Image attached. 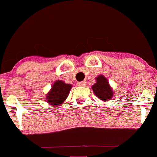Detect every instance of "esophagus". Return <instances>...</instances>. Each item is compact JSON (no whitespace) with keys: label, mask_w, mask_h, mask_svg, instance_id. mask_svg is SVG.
I'll return each mask as SVG.
<instances>
[{"label":"esophagus","mask_w":157,"mask_h":157,"mask_svg":"<svg viewBox=\"0 0 157 157\" xmlns=\"http://www.w3.org/2000/svg\"><path fill=\"white\" fill-rule=\"evenodd\" d=\"M86 84V81H82V82H78L77 83V85L79 86H85Z\"/></svg>","instance_id":"34e87169"}]
</instances>
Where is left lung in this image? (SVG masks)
Instances as JSON below:
<instances>
[{"mask_svg":"<svg viewBox=\"0 0 157 157\" xmlns=\"http://www.w3.org/2000/svg\"><path fill=\"white\" fill-rule=\"evenodd\" d=\"M96 83L92 86V90L96 97L102 101L109 100L113 97V91L110 87L107 79L103 75H100L96 78Z\"/></svg>","mask_w":157,"mask_h":157,"instance_id":"obj_1","label":"left lung"}]
</instances>
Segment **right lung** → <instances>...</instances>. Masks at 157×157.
I'll use <instances>...</instances> for the list:
<instances>
[{
	"label": "right lung",
	"mask_w": 157,
	"mask_h": 157,
	"mask_svg": "<svg viewBox=\"0 0 157 157\" xmlns=\"http://www.w3.org/2000/svg\"><path fill=\"white\" fill-rule=\"evenodd\" d=\"M71 87V84L64 83L63 80H57L47 94V102L54 106L62 105L69 95Z\"/></svg>",
	"instance_id": "obj_1"
}]
</instances>
